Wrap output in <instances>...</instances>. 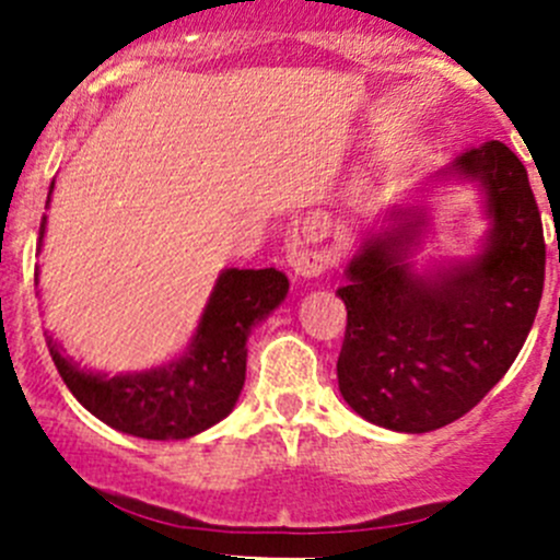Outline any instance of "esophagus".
Instances as JSON below:
<instances>
[{
	"instance_id": "esophagus-1",
	"label": "esophagus",
	"mask_w": 560,
	"mask_h": 560,
	"mask_svg": "<svg viewBox=\"0 0 560 560\" xmlns=\"http://www.w3.org/2000/svg\"><path fill=\"white\" fill-rule=\"evenodd\" d=\"M330 232V219L323 210H314L303 219L301 230L287 243V262L301 279H317L330 268V252L317 243Z\"/></svg>"
}]
</instances>
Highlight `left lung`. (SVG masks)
Wrapping results in <instances>:
<instances>
[{
    "instance_id": "8db88e82",
    "label": "left lung",
    "mask_w": 560,
    "mask_h": 560,
    "mask_svg": "<svg viewBox=\"0 0 560 560\" xmlns=\"http://www.w3.org/2000/svg\"><path fill=\"white\" fill-rule=\"evenodd\" d=\"M479 180L490 243L468 265L412 273L421 215L366 241L339 298L347 330L336 374L347 405L372 424L432 432L474 410L523 350L545 290V230L523 161L487 142L454 161Z\"/></svg>"
}]
</instances>
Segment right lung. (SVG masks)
<instances>
[{"label": "right lung", "mask_w": 560, "mask_h": 560, "mask_svg": "<svg viewBox=\"0 0 560 560\" xmlns=\"http://www.w3.org/2000/svg\"><path fill=\"white\" fill-rule=\"evenodd\" d=\"M43 232L46 215L37 248ZM287 290L290 281L276 268H230L221 273L186 355L153 372L106 377L79 369L51 339L48 352L70 394L103 424L148 441H183L219 424L235 407L246 380L248 330L284 301Z\"/></svg>", "instance_id": "right-lung-1"}]
</instances>
